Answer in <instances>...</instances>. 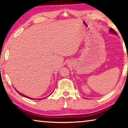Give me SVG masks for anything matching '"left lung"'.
<instances>
[{
	"label": "left lung",
	"instance_id": "obj_1",
	"mask_svg": "<svg viewBox=\"0 0 128 128\" xmlns=\"http://www.w3.org/2000/svg\"><path fill=\"white\" fill-rule=\"evenodd\" d=\"M109 32H110V33H113V34H117V33L115 32V30H114L113 28H110V30H109Z\"/></svg>",
	"mask_w": 128,
	"mask_h": 128
}]
</instances>
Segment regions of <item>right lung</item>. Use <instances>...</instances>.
Returning a JSON list of instances; mask_svg holds the SVG:
<instances>
[{
    "mask_svg": "<svg viewBox=\"0 0 128 128\" xmlns=\"http://www.w3.org/2000/svg\"><path fill=\"white\" fill-rule=\"evenodd\" d=\"M15 90H16V91H17V92H18V94H20V95H22V96H24V97H26V98H28V99H32V100H33V98H30V97H28V96H26V95H24V94H20V92H18V91H17L16 90V89H15ZM45 98H46V97H45ZM41 99H44V98H41ZM41 100V99H39V100Z\"/></svg>",
    "mask_w": 128,
    "mask_h": 128,
    "instance_id": "1",
    "label": "right lung"
}]
</instances>
